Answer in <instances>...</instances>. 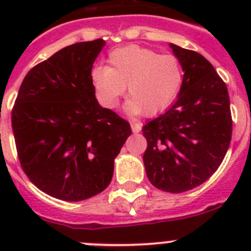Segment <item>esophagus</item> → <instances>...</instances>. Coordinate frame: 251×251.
Instances as JSON below:
<instances>
[{"mask_svg": "<svg viewBox=\"0 0 251 251\" xmlns=\"http://www.w3.org/2000/svg\"><path fill=\"white\" fill-rule=\"evenodd\" d=\"M131 128H132L133 133H138L142 130V124L140 121H132L131 123Z\"/></svg>", "mask_w": 251, "mask_h": 251, "instance_id": "esophagus-1", "label": "esophagus"}]
</instances>
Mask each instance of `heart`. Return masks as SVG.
I'll use <instances>...</instances> for the list:
<instances>
[{"instance_id":"1","label":"heart","mask_w":251,"mask_h":251,"mask_svg":"<svg viewBox=\"0 0 251 251\" xmlns=\"http://www.w3.org/2000/svg\"><path fill=\"white\" fill-rule=\"evenodd\" d=\"M107 62V67L93 68L91 82L108 108L118 104L127 86L126 110L153 116L170 107L181 91L183 69L173 54L130 45L111 50Z\"/></svg>"}]
</instances>
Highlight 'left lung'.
<instances>
[{
  "mask_svg": "<svg viewBox=\"0 0 251 251\" xmlns=\"http://www.w3.org/2000/svg\"><path fill=\"white\" fill-rule=\"evenodd\" d=\"M184 75L171 108L143 126V163L154 187L182 193L204 183L219 169L232 137L226 83L194 50L170 44Z\"/></svg>",
  "mask_w": 251,
  "mask_h": 251,
  "instance_id": "1",
  "label": "left lung"
}]
</instances>
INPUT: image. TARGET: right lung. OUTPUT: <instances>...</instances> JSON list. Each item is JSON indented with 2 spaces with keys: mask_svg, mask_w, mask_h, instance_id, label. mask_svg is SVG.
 Here are the masks:
<instances>
[{
  "mask_svg": "<svg viewBox=\"0 0 251 251\" xmlns=\"http://www.w3.org/2000/svg\"><path fill=\"white\" fill-rule=\"evenodd\" d=\"M105 41L77 42L35 65L12 109L17 153L27 178L48 196L80 201L109 186L130 124L102 108L91 82Z\"/></svg>",
  "mask_w": 251,
  "mask_h": 251,
  "instance_id": "1",
  "label": "right lung"
}]
</instances>
